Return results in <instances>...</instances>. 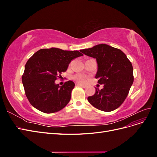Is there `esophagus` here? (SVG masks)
Returning <instances> with one entry per match:
<instances>
[{
  "label": "esophagus",
  "instance_id": "obj_1",
  "mask_svg": "<svg viewBox=\"0 0 157 157\" xmlns=\"http://www.w3.org/2000/svg\"><path fill=\"white\" fill-rule=\"evenodd\" d=\"M77 86H80V87H82V88H86V86H85V85H82V84H77Z\"/></svg>",
  "mask_w": 157,
  "mask_h": 157
}]
</instances>
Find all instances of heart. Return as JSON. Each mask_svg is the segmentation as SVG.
<instances>
[{"mask_svg":"<svg viewBox=\"0 0 157 157\" xmlns=\"http://www.w3.org/2000/svg\"><path fill=\"white\" fill-rule=\"evenodd\" d=\"M73 79L80 84H84L87 81L86 78L82 75H75L73 77Z\"/></svg>","mask_w":157,"mask_h":157,"instance_id":"1","label":"heart"}]
</instances>
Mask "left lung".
<instances>
[{
    "label": "left lung",
    "instance_id": "8db88e82",
    "mask_svg": "<svg viewBox=\"0 0 157 157\" xmlns=\"http://www.w3.org/2000/svg\"><path fill=\"white\" fill-rule=\"evenodd\" d=\"M82 53L96 58L98 68L96 78L103 88H96V93L88 98L91 105L99 110L110 112L124 101L134 82L133 67L121 50L101 44L81 50Z\"/></svg>",
    "mask_w": 157,
    "mask_h": 157
}]
</instances>
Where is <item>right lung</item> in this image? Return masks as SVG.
Returning a JSON list of instances; mask_svg holds the SVG:
<instances>
[{"mask_svg": "<svg viewBox=\"0 0 157 157\" xmlns=\"http://www.w3.org/2000/svg\"><path fill=\"white\" fill-rule=\"evenodd\" d=\"M83 56L77 50L43 48L33 54L27 61L22 82L29 103L44 113L61 110L69 102L75 83L68 80L63 86L55 84L61 77L73 59Z\"/></svg>", "mask_w": 157, "mask_h": 157, "instance_id": "add662e5", "label": "right lung"}]
</instances>
